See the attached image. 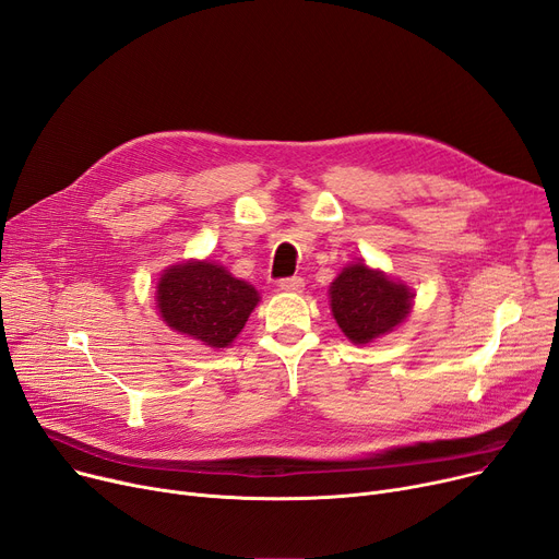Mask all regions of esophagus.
<instances>
[{
    "instance_id": "1",
    "label": "esophagus",
    "mask_w": 559,
    "mask_h": 559,
    "mask_svg": "<svg viewBox=\"0 0 559 559\" xmlns=\"http://www.w3.org/2000/svg\"><path fill=\"white\" fill-rule=\"evenodd\" d=\"M280 288H282V290H288V294H300V290L305 288V280L298 277V275L286 277V280L280 282Z\"/></svg>"
}]
</instances>
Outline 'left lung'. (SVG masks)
<instances>
[{
	"mask_svg": "<svg viewBox=\"0 0 559 559\" xmlns=\"http://www.w3.org/2000/svg\"><path fill=\"white\" fill-rule=\"evenodd\" d=\"M412 288L368 269L364 261L345 265L330 284V305L341 332L353 343H370L401 325L412 309Z\"/></svg>",
	"mask_w": 559,
	"mask_h": 559,
	"instance_id": "8db88e82",
	"label": "left lung"
}]
</instances>
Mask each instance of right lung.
I'll return each mask as SVG.
<instances>
[{"label":"right lung","mask_w":559,"mask_h":559,"mask_svg":"<svg viewBox=\"0 0 559 559\" xmlns=\"http://www.w3.org/2000/svg\"><path fill=\"white\" fill-rule=\"evenodd\" d=\"M257 302L252 284L211 261L170 265L156 286V307L168 328L209 348H227L246 328Z\"/></svg>","instance_id":"1"}]
</instances>
